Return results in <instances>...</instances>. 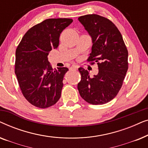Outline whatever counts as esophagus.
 <instances>
[{
    "mask_svg": "<svg viewBox=\"0 0 148 148\" xmlns=\"http://www.w3.org/2000/svg\"><path fill=\"white\" fill-rule=\"evenodd\" d=\"M77 69H78V66H76V65H73L70 67L71 70H77Z\"/></svg>",
    "mask_w": 148,
    "mask_h": 148,
    "instance_id": "obj_1",
    "label": "esophagus"
}]
</instances>
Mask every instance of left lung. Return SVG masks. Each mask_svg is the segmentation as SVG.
Instances as JSON below:
<instances>
[{
    "instance_id": "1",
    "label": "left lung",
    "mask_w": 148,
    "mask_h": 148,
    "mask_svg": "<svg viewBox=\"0 0 148 148\" xmlns=\"http://www.w3.org/2000/svg\"><path fill=\"white\" fill-rule=\"evenodd\" d=\"M78 20L92 40L88 61L97 62L99 70L96 75L90 77L89 71L79 68L82 75L79 92L90 104H106L122 87L128 69V51L121 32L110 20L96 14L81 16Z\"/></svg>"
}]
</instances>
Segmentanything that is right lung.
<instances>
[{
  "instance_id": "right-lung-1",
  "label": "right lung",
  "mask_w": 148,
  "mask_h": 148,
  "mask_svg": "<svg viewBox=\"0 0 148 148\" xmlns=\"http://www.w3.org/2000/svg\"><path fill=\"white\" fill-rule=\"evenodd\" d=\"M72 19H48L26 32L15 52V73L21 92L34 106L46 108L55 104L61 96L66 67L53 69L48 60L52 49L58 48L63 29Z\"/></svg>"
}]
</instances>
